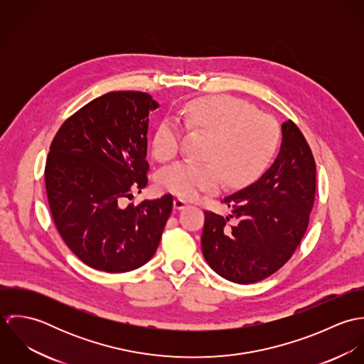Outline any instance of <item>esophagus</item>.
<instances>
[{"label": "esophagus", "instance_id": "obj_1", "mask_svg": "<svg viewBox=\"0 0 364 364\" xmlns=\"http://www.w3.org/2000/svg\"><path fill=\"white\" fill-rule=\"evenodd\" d=\"M186 206H188V202L181 199V198H176L173 200V208H176V210H182V208H185Z\"/></svg>", "mask_w": 364, "mask_h": 364}]
</instances>
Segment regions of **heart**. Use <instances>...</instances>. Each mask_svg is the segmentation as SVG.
Wrapping results in <instances>:
<instances>
[{
    "instance_id": "obj_1",
    "label": "heart",
    "mask_w": 364,
    "mask_h": 364,
    "mask_svg": "<svg viewBox=\"0 0 364 364\" xmlns=\"http://www.w3.org/2000/svg\"><path fill=\"white\" fill-rule=\"evenodd\" d=\"M186 130L208 134L202 158L205 162L182 161L161 171L162 189L191 199L200 192H215L221 176L230 188L255 181L269 166L279 146V127L252 105L230 95H211L192 100L179 112ZM178 123L166 117L156 126L153 154L169 161L179 150Z\"/></svg>"
}]
</instances>
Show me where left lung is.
<instances>
[{
  "mask_svg": "<svg viewBox=\"0 0 364 364\" xmlns=\"http://www.w3.org/2000/svg\"><path fill=\"white\" fill-rule=\"evenodd\" d=\"M316 168L300 129L282 124V144L270 168L252 185L224 198L225 217L205 211L202 251L221 277L257 283L277 272L303 240L311 213Z\"/></svg>",
  "mask_w": 364,
  "mask_h": 364,
  "instance_id": "1",
  "label": "left lung"
}]
</instances>
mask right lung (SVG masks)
<instances>
[{
  "label": "right lung",
  "instance_id": "1",
  "mask_svg": "<svg viewBox=\"0 0 364 364\" xmlns=\"http://www.w3.org/2000/svg\"><path fill=\"white\" fill-rule=\"evenodd\" d=\"M158 106L146 92H109L70 116L53 139L45 182L54 224L97 270L147 263L171 215V195L122 208L147 186L149 114Z\"/></svg>",
  "mask_w": 364,
  "mask_h": 364
}]
</instances>
